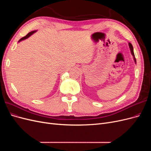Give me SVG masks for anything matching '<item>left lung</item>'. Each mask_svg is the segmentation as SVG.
Returning <instances> with one entry per match:
<instances>
[{
    "instance_id": "left-lung-1",
    "label": "left lung",
    "mask_w": 151,
    "mask_h": 151,
    "mask_svg": "<svg viewBox=\"0 0 151 151\" xmlns=\"http://www.w3.org/2000/svg\"><path fill=\"white\" fill-rule=\"evenodd\" d=\"M129 48H130V52H131L132 55L133 56L134 60V62H135V63L136 64V59H135L134 52V48H133V46H132V45L130 42H129Z\"/></svg>"
}]
</instances>
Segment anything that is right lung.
<instances>
[{"label":"right lung","mask_w":151,"mask_h":151,"mask_svg":"<svg viewBox=\"0 0 151 151\" xmlns=\"http://www.w3.org/2000/svg\"><path fill=\"white\" fill-rule=\"evenodd\" d=\"M37 31V30H35V31H31L30 33H29L28 35H27L26 36H24V37H22V38H21L19 41H18V43H19L21 42H22V41H23L27 38H28L30 36H31L33 34H34L35 33H36V32Z\"/></svg>","instance_id":"obj_1"}]
</instances>
